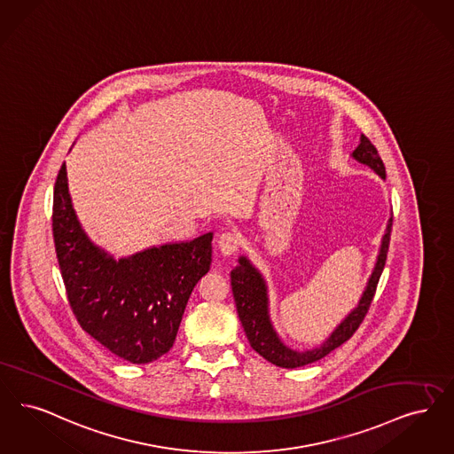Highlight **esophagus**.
<instances>
[{
  "label": "esophagus",
  "instance_id": "1",
  "mask_svg": "<svg viewBox=\"0 0 454 454\" xmlns=\"http://www.w3.org/2000/svg\"><path fill=\"white\" fill-rule=\"evenodd\" d=\"M239 243H241V238L236 231H224L218 238L219 252L226 256L236 254L239 248Z\"/></svg>",
  "mask_w": 454,
  "mask_h": 454
}]
</instances>
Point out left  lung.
<instances>
[{
    "label": "left lung",
    "instance_id": "left-lung-1",
    "mask_svg": "<svg viewBox=\"0 0 454 454\" xmlns=\"http://www.w3.org/2000/svg\"><path fill=\"white\" fill-rule=\"evenodd\" d=\"M353 157L358 162L372 167L381 179H385V165L381 162L380 155H379L375 145L364 135H362V144L353 152ZM390 233H392V218L388 221L387 233L381 241L380 254H379L375 270L372 273L368 286L363 292L358 308L355 309L345 321L336 327V331L329 336V340L325 345L316 348L312 351H304V353L289 349L287 346L282 345L280 340L277 338L272 325H270V319H269L265 282H263L262 275L250 265V262L241 256L239 265L231 270V289H233L236 310H238L241 326L245 329V334L254 351L260 356H263L267 362L273 363L280 368H299V366H304L309 363L325 358L327 353H331L333 349L346 343L356 333L368 309L372 306L373 295L377 292V286H379V280H380V275L383 272L385 262H387Z\"/></svg>",
    "mask_w": 454,
    "mask_h": 454
}]
</instances>
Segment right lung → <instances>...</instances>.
<instances>
[{"instance_id": "right-lung-1", "label": "right lung", "mask_w": 454, "mask_h": 454, "mask_svg": "<svg viewBox=\"0 0 454 454\" xmlns=\"http://www.w3.org/2000/svg\"><path fill=\"white\" fill-rule=\"evenodd\" d=\"M52 233L69 306L81 327L129 363H150L174 346L189 295L211 265L206 233L113 260L74 215L66 163L54 185Z\"/></svg>"}]
</instances>
